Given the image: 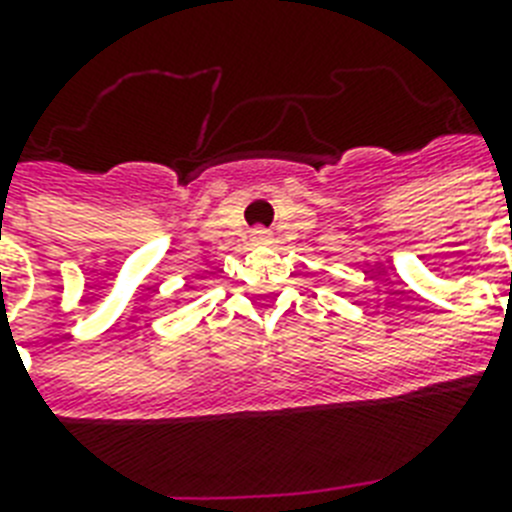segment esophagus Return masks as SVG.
Returning <instances> with one entry per match:
<instances>
[{"label":"esophagus","instance_id":"obj_1","mask_svg":"<svg viewBox=\"0 0 512 512\" xmlns=\"http://www.w3.org/2000/svg\"><path fill=\"white\" fill-rule=\"evenodd\" d=\"M252 244H257V247L271 244V231H265V228H255V231H252Z\"/></svg>","mask_w":512,"mask_h":512}]
</instances>
